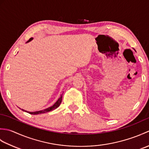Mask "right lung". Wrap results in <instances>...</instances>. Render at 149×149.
Masks as SVG:
<instances>
[{
    "mask_svg": "<svg viewBox=\"0 0 149 149\" xmlns=\"http://www.w3.org/2000/svg\"><path fill=\"white\" fill-rule=\"evenodd\" d=\"M32 40H33V38H31L29 39V40H28L26 43H28V42H31V41ZM62 95H63V94H62ZM62 95H61V96H60V97L58 99V100H57L56 102L54 103V105H52V106H50V107H48V108H47V109H45L38 111H34V112L27 111H26V110H24V109H21L23 110L24 111H26V112H27V113H28L31 114V115H39V114H42V113H47V112L51 111L54 110L55 109L57 108V107H58L59 106L60 104H61V101H62V97H63Z\"/></svg>",
    "mask_w": 149,
    "mask_h": 149,
    "instance_id": "right-lung-1",
    "label": "right lung"
}]
</instances>
